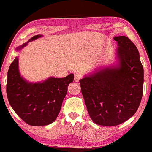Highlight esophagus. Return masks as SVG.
I'll return each instance as SVG.
<instances>
[{"instance_id": "34e87169", "label": "esophagus", "mask_w": 152, "mask_h": 152, "mask_svg": "<svg viewBox=\"0 0 152 152\" xmlns=\"http://www.w3.org/2000/svg\"><path fill=\"white\" fill-rule=\"evenodd\" d=\"M81 78H82V76L80 75H79L78 74H76L75 76H74V80H75L76 82H78V81L80 80Z\"/></svg>"}]
</instances>
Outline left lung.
Returning <instances> with one entry per match:
<instances>
[{"instance_id":"obj_1","label":"left lung","mask_w":152,"mask_h":152,"mask_svg":"<svg viewBox=\"0 0 152 152\" xmlns=\"http://www.w3.org/2000/svg\"><path fill=\"white\" fill-rule=\"evenodd\" d=\"M116 63L98 68L80 80L91 120L116 126L134 116L142 96L144 70L137 48L127 36H115Z\"/></svg>"}]
</instances>
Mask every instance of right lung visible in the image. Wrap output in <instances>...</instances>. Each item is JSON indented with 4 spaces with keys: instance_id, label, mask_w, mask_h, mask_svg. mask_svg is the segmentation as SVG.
<instances>
[{
    "instance_id": "right-lung-1",
    "label": "right lung",
    "mask_w": 152,
    "mask_h": 152,
    "mask_svg": "<svg viewBox=\"0 0 152 152\" xmlns=\"http://www.w3.org/2000/svg\"><path fill=\"white\" fill-rule=\"evenodd\" d=\"M42 37L36 35L19 46L20 51L28 44ZM74 74L65 78L50 77L42 82L31 83L20 75L18 57L12 62L7 72V96L14 112L31 126H44L52 123L58 116L67 87L73 82Z\"/></svg>"
}]
</instances>
